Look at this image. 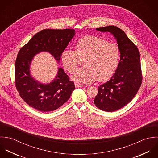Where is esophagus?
Wrapping results in <instances>:
<instances>
[{
  "instance_id": "esophagus-1",
  "label": "esophagus",
  "mask_w": 158,
  "mask_h": 158,
  "mask_svg": "<svg viewBox=\"0 0 158 158\" xmlns=\"http://www.w3.org/2000/svg\"><path fill=\"white\" fill-rule=\"evenodd\" d=\"M75 87H76V88H78V87H84V85H83V84H80L76 83V84H75Z\"/></svg>"
}]
</instances>
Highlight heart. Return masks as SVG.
<instances>
[{"label":"heart","instance_id":"obj_1","mask_svg":"<svg viewBox=\"0 0 158 158\" xmlns=\"http://www.w3.org/2000/svg\"><path fill=\"white\" fill-rule=\"evenodd\" d=\"M76 50H64L61 54L63 67L74 73L80 61L85 66L77 69L71 79L77 83L90 84L98 80L103 82L111 77L116 71L120 59V49L115 43L94 35L85 36L76 43Z\"/></svg>","mask_w":158,"mask_h":158}]
</instances>
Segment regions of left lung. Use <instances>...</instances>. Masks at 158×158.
Here are the masks:
<instances>
[{"label":"left lung","instance_id":"8db88e82","mask_svg":"<svg viewBox=\"0 0 158 158\" xmlns=\"http://www.w3.org/2000/svg\"><path fill=\"white\" fill-rule=\"evenodd\" d=\"M110 32L120 49V60L111 79L99 86L94 99L96 106L106 112L116 111L127 104L137 94L142 81L140 53L126 33L114 26L96 28Z\"/></svg>","mask_w":158,"mask_h":158}]
</instances>
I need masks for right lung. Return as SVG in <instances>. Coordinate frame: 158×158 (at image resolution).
I'll return each mask as SVG.
<instances>
[{
  "instance_id": "right-lung-1",
  "label": "right lung",
  "mask_w": 158,
  "mask_h": 158,
  "mask_svg": "<svg viewBox=\"0 0 158 158\" xmlns=\"http://www.w3.org/2000/svg\"><path fill=\"white\" fill-rule=\"evenodd\" d=\"M75 35L74 29H44L36 33L19 50L15 66V85L20 96L32 108L48 112L65 103L75 89L74 84L62 68L56 78L44 84L35 80L31 74V63L35 55L50 53L60 62L61 54Z\"/></svg>"
}]
</instances>
